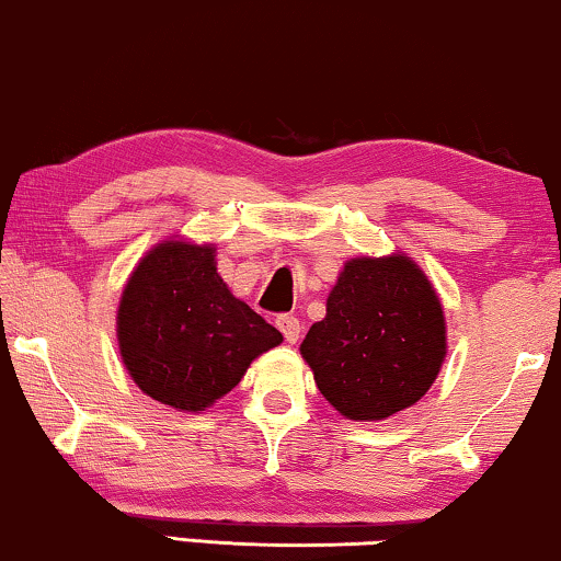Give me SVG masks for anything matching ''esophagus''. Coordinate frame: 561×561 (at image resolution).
Returning <instances> with one entry per match:
<instances>
[{
    "label": "esophagus",
    "instance_id": "1",
    "mask_svg": "<svg viewBox=\"0 0 561 561\" xmlns=\"http://www.w3.org/2000/svg\"><path fill=\"white\" fill-rule=\"evenodd\" d=\"M275 324H278V329L283 332V336H286L288 344L298 342V336H301V321H298L294 313H280V317L275 319Z\"/></svg>",
    "mask_w": 561,
    "mask_h": 561
}]
</instances>
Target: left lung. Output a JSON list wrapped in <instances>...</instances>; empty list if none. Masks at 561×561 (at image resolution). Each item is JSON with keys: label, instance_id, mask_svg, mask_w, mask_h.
<instances>
[{"label": "left lung", "instance_id": "1", "mask_svg": "<svg viewBox=\"0 0 561 561\" xmlns=\"http://www.w3.org/2000/svg\"><path fill=\"white\" fill-rule=\"evenodd\" d=\"M301 355L342 416L388 419L416 403L439 375L447 355L442 304L413 260L355 257Z\"/></svg>", "mask_w": 561, "mask_h": 561}]
</instances>
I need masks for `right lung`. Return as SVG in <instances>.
Returning <instances> with one entry per match:
<instances>
[{
    "mask_svg": "<svg viewBox=\"0 0 561 561\" xmlns=\"http://www.w3.org/2000/svg\"><path fill=\"white\" fill-rule=\"evenodd\" d=\"M117 340L142 393L173 409L204 411L283 334L229 294L214 248L163 242L127 280Z\"/></svg>",
    "mask_w": 561,
    "mask_h": 561,
    "instance_id": "1",
    "label": "right lung"
}]
</instances>
